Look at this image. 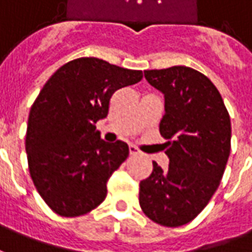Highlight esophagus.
Segmentation results:
<instances>
[{"label":"esophagus","instance_id":"1","mask_svg":"<svg viewBox=\"0 0 252 252\" xmlns=\"http://www.w3.org/2000/svg\"><path fill=\"white\" fill-rule=\"evenodd\" d=\"M129 154L131 156H140L142 151L139 150L138 147H135V146H129Z\"/></svg>","mask_w":252,"mask_h":252}]
</instances>
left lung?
Masks as SVG:
<instances>
[{"label": "left lung", "instance_id": "obj_1", "mask_svg": "<svg viewBox=\"0 0 252 252\" xmlns=\"http://www.w3.org/2000/svg\"><path fill=\"white\" fill-rule=\"evenodd\" d=\"M165 96L159 132L169 158L163 170L140 181L143 213L163 226H181L196 217L217 191L230 153V119L210 79L188 66L144 71Z\"/></svg>", "mask_w": 252, "mask_h": 252}]
</instances>
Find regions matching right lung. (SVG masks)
Wrapping results in <instances>:
<instances>
[{"instance_id": "right-lung-1", "label": "right lung", "mask_w": 252, "mask_h": 252, "mask_svg": "<svg viewBox=\"0 0 252 252\" xmlns=\"http://www.w3.org/2000/svg\"><path fill=\"white\" fill-rule=\"evenodd\" d=\"M142 77V71L82 57L59 68L40 90L28 116L26 151L34 186L53 212L77 217L105 200L109 177L129 149L102 140L95 124L108 116L114 93Z\"/></svg>"}]
</instances>
